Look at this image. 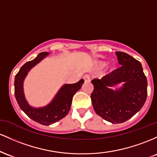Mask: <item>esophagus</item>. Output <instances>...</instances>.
Listing matches in <instances>:
<instances>
[{"instance_id": "obj_1", "label": "esophagus", "mask_w": 157, "mask_h": 157, "mask_svg": "<svg viewBox=\"0 0 157 157\" xmlns=\"http://www.w3.org/2000/svg\"><path fill=\"white\" fill-rule=\"evenodd\" d=\"M82 78H83V80L86 82H88L90 81V77H89V75H84V76L82 77Z\"/></svg>"}]
</instances>
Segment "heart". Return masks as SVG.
<instances>
[{
	"label": "heart",
	"instance_id": "heart-1",
	"mask_svg": "<svg viewBox=\"0 0 157 157\" xmlns=\"http://www.w3.org/2000/svg\"><path fill=\"white\" fill-rule=\"evenodd\" d=\"M94 68V69L97 70V71H100V70L103 69L104 68L107 66V62L103 60H95L93 63ZM109 68L110 70V71H113L115 69H116V66H114L113 64L110 65L109 66Z\"/></svg>",
	"mask_w": 157,
	"mask_h": 157
}]
</instances>
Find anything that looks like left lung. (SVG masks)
<instances>
[{
	"label": "left lung",
	"mask_w": 157,
	"mask_h": 157,
	"mask_svg": "<svg viewBox=\"0 0 157 157\" xmlns=\"http://www.w3.org/2000/svg\"><path fill=\"white\" fill-rule=\"evenodd\" d=\"M121 67L102 78L94 79L91 95L95 112L106 121L122 123L142 109L147 98V78L140 61L125 52H117ZM122 83L117 90L112 88Z\"/></svg>",
	"instance_id": "obj_1"
}]
</instances>
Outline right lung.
<instances>
[{"label": "right lung", "instance_id": "add662e5", "mask_svg": "<svg viewBox=\"0 0 157 157\" xmlns=\"http://www.w3.org/2000/svg\"><path fill=\"white\" fill-rule=\"evenodd\" d=\"M48 55V52H41L34 60L26 63L15 78V95L20 108L32 120L44 125H52L68 114L73 96L81 89L84 82L83 79H81L76 83L64 84L52 101L44 107L36 108L30 105L25 97L23 82L30 70Z\"/></svg>", "mask_w": 157, "mask_h": 157}]
</instances>
